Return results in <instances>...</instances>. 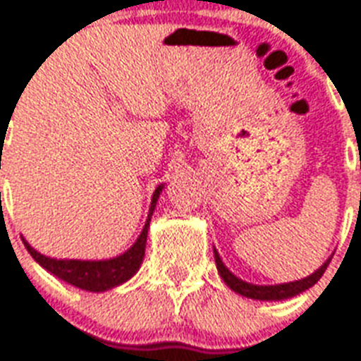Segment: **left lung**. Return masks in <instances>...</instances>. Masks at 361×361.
<instances>
[{"label": "left lung", "instance_id": "8db88e82", "mask_svg": "<svg viewBox=\"0 0 361 361\" xmlns=\"http://www.w3.org/2000/svg\"><path fill=\"white\" fill-rule=\"evenodd\" d=\"M215 252V264H217V269H219V275L223 277L226 285L231 286L232 290L241 294V296L245 298H252V300H285V298H292L300 294V292L307 290L311 286L317 283V281L324 275L326 268H328V264H330V258L326 260L324 266H320L313 275H309L305 279H300V281H294V283H285V285H275V286H258V285H251V283H245V281L238 279L236 275H232L226 266L223 264V260L219 258L217 251Z\"/></svg>", "mask_w": 361, "mask_h": 361}]
</instances>
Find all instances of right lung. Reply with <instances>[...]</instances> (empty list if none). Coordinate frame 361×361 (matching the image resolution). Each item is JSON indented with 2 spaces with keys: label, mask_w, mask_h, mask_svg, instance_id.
I'll return each mask as SVG.
<instances>
[{
  "label": "right lung",
  "mask_w": 361,
  "mask_h": 361,
  "mask_svg": "<svg viewBox=\"0 0 361 361\" xmlns=\"http://www.w3.org/2000/svg\"><path fill=\"white\" fill-rule=\"evenodd\" d=\"M163 185H159L153 192L152 208H149V215H147L144 231L138 236L136 243L130 247L129 251L120 255V257L110 258V260H56V258H48L41 252H37L33 247L25 240L24 245L27 249L31 257L35 258L37 262L41 264L42 268L48 269L50 274H54L59 279H63L65 283L82 288V290L90 292H103L109 288L121 285L127 279H130L133 275L138 271L144 258V249H146V238L147 228H149V219H152L153 209H155V202H157L159 192H161Z\"/></svg>",
  "instance_id": "obj_1"
}]
</instances>
